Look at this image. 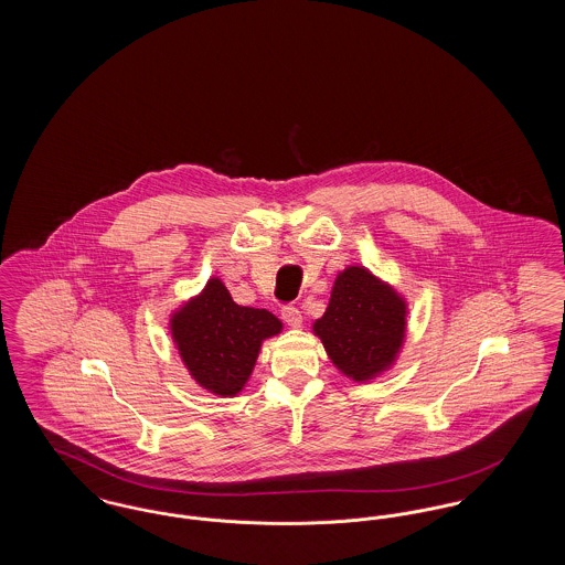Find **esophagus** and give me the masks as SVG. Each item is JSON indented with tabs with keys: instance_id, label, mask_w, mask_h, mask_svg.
Here are the masks:
<instances>
[{
	"instance_id": "1",
	"label": "esophagus",
	"mask_w": 565,
	"mask_h": 565,
	"mask_svg": "<svg viewBox=\"0 0 565 565\" xmlns=\"http://www.w3.org/2000/svg\"><path fill=\"white\" fill-rule=\"evenodd\" d=\"M281 320L288 323V326H292V328H298L302 323V313L292 305H288V307L281 309Z\"/></svg>"
}]
</instances>
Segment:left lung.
I'll return each instance as SVG.
<instances>
[{"label": "left lung", "mask_w": 565, "mask_h": 565, "mask_svg": "<svg viewBox=\"0 0 565 565\" xmlns=\"http://www.w3.org/2000/svg\"><path fill=\"white\" fill-rule=\"evenodd\" d=\"M313 332L332 364L353 381L387 371L404 343L406 302L390 284L364 267L337 275L330 302Z\"/></svg>", "instance_id": "8db88e82"}]
</instances>
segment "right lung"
<instances>
[{
  "instance_id": "right-lung-1",
  "label": "right lung",
  "mask_w": 565,
  "mask_h": 565,
  "mask_svg": "<svg viewBox=\"0 0 565 565\" xmlns=\"http://www.w3.org/2000/svg\"><path fill=\"white\" fill-rule=\"evenodd\" d=\"M171 337L190 376L215 396H237L254 371L263 341L281 332L267 311L242 307L212 277L203 292L171 316Z\"/></svg>"
}]
</instances>
